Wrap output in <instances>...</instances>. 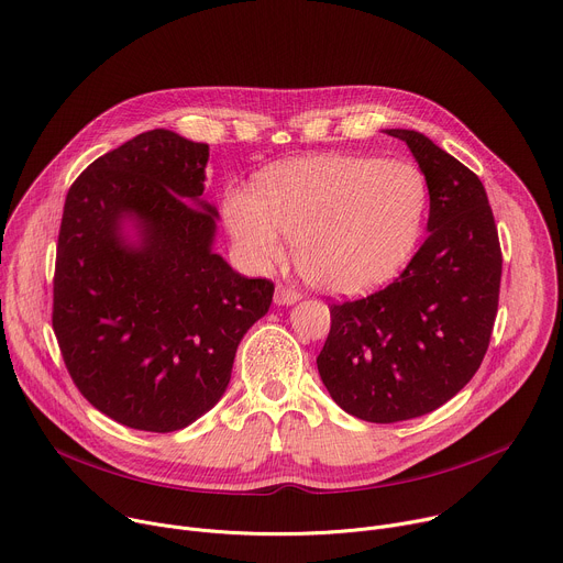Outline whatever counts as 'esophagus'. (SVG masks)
<instances>
[{
    "mask_svg": "<svg viewBox=\"0 0 563 563\" xmlns=\"http://www.w3.org/2000/svg\"><path fill=\"white\" fill-rule=\"evenodd\" d=\"M299 299H301V295L297 290H290L286 286H277L275 288V303H279V306H290V303H295Z\"/></svg>",
    "mask_w": 563,
    "mask_h": 563,
    "instance_id": "1",
    "label": "esophagus"
}]
</instances>
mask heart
I'll list each match as a JSON object with an SVG mask.
<instances>
[{"label": "heart", "instance_id": "1", "mask_svg": "<svg viewBox=\"0 0 563 563\" xmlns=\"http://www.w3.org/2000/svg\"><path fill=\"white\" fill-rule=\"evenodd\" d=\"M427 208L422 174L405 161L310 156L268 169L257 197L228 192L223 219L241 260L271 271L295 241L299 273L338 295L389 279L413 250Z\"/></svg>", "mask_w": 563, "mask_h": 563}]
</instances>
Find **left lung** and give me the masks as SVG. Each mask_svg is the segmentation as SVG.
Masks as SVG:
<instances>
[{
	"instance_id": "obj_1",
	"label": "left lung",
	"mask_w": 563,
	"mask_h": 563,
	"mask_svg": "<svg viewBox=\"0 0 563 563\" xmlns=\"http://www.w3.org/2000/svg\"><path fill=\"white\" fill-rule=\"evenodd\" d=\"M411 150L429 190L427 239L402 275L333 303L318 371L331 398L366 422L424 416L454 398L489 344L501 245L481 178L413 130H385Z\"/></svg>"
}]
</instances>
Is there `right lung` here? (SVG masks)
<instances>
[{"label":"right lung","instance_id":"add662e5","mask_svg":"<svg viewBox=\"0 0 563 563\" xmlns=\"http://www.w3.org/2000/svg\"><path fill=\"white\" fill-rule=\"evenodd\" d=\"M210 147L152 130L96 158L62 214L53 331L80 394L143 431L192 424L223 396L236 346L273 301L212 245Z\"/></svg>","mask_w":563,"mask_h":563}]
</instances>
